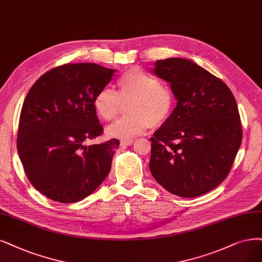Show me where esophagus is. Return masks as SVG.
Instances as JSON below:
<instances>
[{"instance_id": "obj_1", "label": "esophagus", "mask_w": 262, "mask_h": 262, "mask_svg": "<svg viewBox=\"0 0 262 262\" xmlns=\"http://www.w3.org/2000/svg\"><path fill=\"white\" fill-rule=\"evenodd\" d=\"M134 142V139H125L121 140V146H130V144Z\"/></svg>"}]
</instances>
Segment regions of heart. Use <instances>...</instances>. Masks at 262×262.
Wrapping results in <instances>:
<instances>
[{
	"label": "heart",
	"instance_id": "b5f03b06",
	"mask_svg": "<svg viewBox=\"0 0 262 262\" xmlns=\"http://www.w3.org/2000/svg\"><path fill=\"white\" fill-rule=\"evenodd\" d=\"M118 93L103 87L93 99L94 109L103 121H112L119 115L123 102L129 103L130 115L110 125L106 133L112 137L130 138L150 126L157 128L171 115L175 98L168 86L160 83L154 75L135 67L126 70L116 81Z\"/></svg>",
	"mask_w": 262,
	"mask_h": 262
}]
</instances>
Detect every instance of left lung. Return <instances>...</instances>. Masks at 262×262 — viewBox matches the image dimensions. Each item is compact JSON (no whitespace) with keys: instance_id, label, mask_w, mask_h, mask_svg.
I'll use <instances>...</instances> for the list:
<instances>
[{"instance_id":"1","label":"left lung","mask_w":262,"mask_h":262,"mask_svg":"<svg viewBox=\"0 0 262 262\" xmlns=\"http://www.w3.org/2000/svg\"><path fill=\"white\" fill-rule=\"evenodd\" d=\"M152 72L170 83L177 105L154 133L149 167L172 194L194 198L224 181L239 149L242 124L229 87L182 58L154 62Z\"/></svg>"}]
</instances>
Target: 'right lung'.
<instances>
[{
    "label": "right lung",
    "instance_id": "add662e5",
    "mask_svg": "<svg viewBox=\"0 0 262 262\" xmlns=\"http://www.w3.org/2000/svg\"><path fill=\"white\" fill-rule=\"evenodd\" d=\"M115 70L96 63L53 68L27 94L17 150L31 185L56 202L89 196L108 176L118 139L86 146L103 133L93 105Z\"/></svg>",
    "mask_w": 262,
    "mask_h": 262
}]
</instances>
